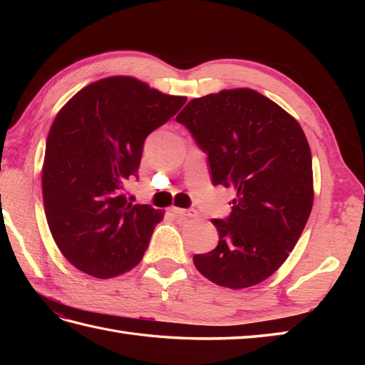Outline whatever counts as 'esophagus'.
Returning <instances> with one entry per match:
<instances>
[{
  "label": "esophagus",
  "instance_id": "1",
  "mask_svg": "<svg viewBox=\"0 0 365 365\" xmlns=\"http://www.w3.org/2000/svg\"><path fill=\"white\" fill-rule=\"evenodd\" d=\"M170 212L177 213L178 216H185V218H196V216H197V212L195 210V208H177V207H173V208H170Z\"/></svg>",
  "mask_w": 365,
  "mask_h": 365
}]
</instances>
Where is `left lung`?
I'll use <instances>...</instances> for the list:
<instances>
[{
    "label": "left lung",
    "mask_w": 365,
    "mask_h": 365,
    "mask_svg": "<svg viewBox=\"0 0 365 365\" xmlns=\"http://www.w3.org/2000/svg\"><path fill=\"white\" fill-rule=\"evenodd\" d=\"M177 122L208 155L212 183L237 192L229 218L213 220L218 246L192 262L227 289L260 284L289 257L312 210L304 131L273 100L247 88L192 98Z\"/></svg>",
    "instance_id": "8db88e82"
}]
</instances>
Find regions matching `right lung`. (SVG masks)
I'll return each instance as SVG.
<instances>
[{
  "instance_id": "obj_1",
  "label": "right lung",
  "mask_w": 365,
  "mask_h": 365,
  "mask_svg": "<svg viewBox=\"0 0 365 365\" xmlns=\"http://www.w3.org/2000/svg\"><path fill=\"white\" fill-rule=\"evenodd\" d=\"M187 102L133 76L88 84L56 114L46 138L42 195L54 243L75 268L98 279L141 262L165 212L123 195L145 138Z\"/></svg>"
}]
</instances>
